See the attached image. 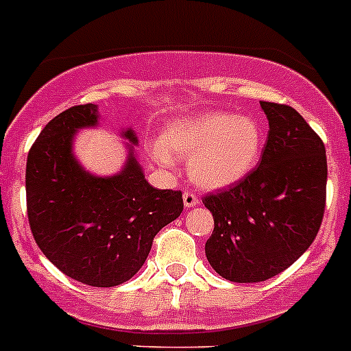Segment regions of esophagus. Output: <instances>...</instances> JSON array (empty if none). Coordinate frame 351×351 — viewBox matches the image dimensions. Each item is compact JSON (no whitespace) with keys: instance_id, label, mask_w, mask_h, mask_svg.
<instances>
[{"instance_id":"1","label":"esophagus","mask_w":351,"mask_h":351,"mask_svg":"<svg viewBox=\"0 0 351 351\" xmlns=\"http://www.w3.org/2000/svg\"><path fill=\"white\" fill-rule=\"evenodd\" d=\"M182 200H184L186 207H198V205H200V198H198L197 193L193 191H184Z\"/></svg>"}]
</instances>
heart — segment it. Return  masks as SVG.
Returning <instances> with one entry per match:
<instances>
[{
  "instance_id": "obj_1",
  "label": "heart",
  "mask_w": 351,
  "mask_h": 351,
  "mask_svg": "<svg viewBox=\"0 0 351 351\" xmlns=\"http://www.w3.org/2000/svg\"><path fill=\"white\" fill-rule=\"evenodd\" d=\"M265 130L254 117L231 111L202 112L167 127L151 154L163 165L189 158V176L202 188H226L249 176L261 158Z\"/></svg>"
}]
</instances>
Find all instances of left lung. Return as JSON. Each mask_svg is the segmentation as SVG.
I'll return each instance as SVG.
<instances>
[{
  "instance_id": "obj_1",
  "label": "left lung",
  "mask_w": 351,
  "mask_h": 351,
  "mask_svg": "<svg viewBox=\"0 0 351 351\" xmlns=\"http://www.w3.org/2000/svg\"><path fill=\"white\" fill-rule=\"evenodd\" d=\"M269 123L261 162L242 181L205 195L214 231L205 254L215 273L239 284L278 275L317 237L326 210V146L300 112L261 101Z\"/></svg>"
}]
</instances>
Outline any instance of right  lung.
<instances>
[{
  "mask_svg": "<svg viewBox=\"0 0 351 351\" xmlns=\"http://www.w3.org/2000/svg\"><path fill=\"white\" fill-rule=\"evenodd\" d=\"M97 123V106H73L47 123L31 146L25 167L29 226L41 252L64 275L114 287L130 280L153 239L181 215L182 193L156 189L130 153L112 178H95L71 151L73 136ZM136 144L134 132H123Z\"/></svg>",
  "mask_w": 351,
  "mask_h": 351,
  "instance_id": "right-lung-1",
  "label": "right lung"
}]
</instances>
